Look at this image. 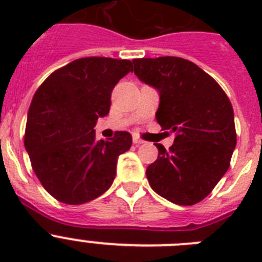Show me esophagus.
I'll list each match as a JSON object with an SVG mask.
<instances>
[{
	"label": "esophagus",
	"instance_id": "1",
	"mask_svg": "<svg viewBox=\"0 0 262 262\" xmlns=\"http://www.w3.org/2000/svg\"><path fill=\"white\" fill-rule=\"evenodd\" d=\"M133 142H134V144L135 145H140V144H143V140L142 139H139V138H136V136H134V139H133Z\"/></svg>",
	"mask_w": 262,
	"mask_h": 262
}]
</instances>
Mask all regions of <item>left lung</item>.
<instances>
[{"instance_id":"left-lung-1","label":"left lung","mask_w":262,"mask_h":262,"mask_svg":"<svg viewBox=\"0 0 262 262\" xmlns=\"http://www.w3.org/2000/svg\"><path fill=\"white\" fill-rule=\"evenodd\" d=\"M139 80L159 90L157 123L176 133L169 149L147 168L151 187L165 200L191 206L221 181L236 147L233 108L216 81L200 67L174 56L134 59Z\"/></svg>"}]
</instances>
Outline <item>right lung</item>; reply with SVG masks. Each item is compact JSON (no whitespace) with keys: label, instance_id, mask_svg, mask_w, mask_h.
Masks as SVG:
<instances>
[{"label":"right lung","instance_id":"obj_1","mask_svg":"<svg viewBox=\"0 0 262 262\" xmlns=\"http://www.w3.org/2000/svg\"><path fill=\"white\" fill-rule=\"evenodd\" d=\"M129 72V60L82 57L51 73L36 90L25 147L40 184L60 202H90L114 181L118 157L128 151L133 136L117 131L97 140L94 126L108 114L111 92Z\"/></svg>","mask_w":262,"mask_h":262}]
</instances>
